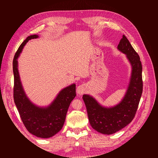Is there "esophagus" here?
Wrapping results in <instances>:
<instances>
[{
    "label": "esophagus",
    "instance_id": "obj_1",
    "mask_svg": "<svg viewBox=\"0 0 158 158\" xmlns=\"http://www.w3.org/2000/svg\"><path fill=\"white\" fill-rule=\"evenodd\" d=\"M86 92V86L84 84L80 85L77 88V93L79 95H82L83 94H84Z\"/></svg>",
    "mask_w": 158,
    "mask_h": 158
}]
</instances>
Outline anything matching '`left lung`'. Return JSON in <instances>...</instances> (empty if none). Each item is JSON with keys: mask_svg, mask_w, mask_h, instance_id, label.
<instances>
[{"mask_svg": "<svg viewBox=\"0 0 158 158\" xmlns=\"http://www.w3.org/2000/svg\"><path fill=\"white\" fill-rule=\"evenodd\" d=\"M117 49L126 56L132 71L125 95L116 105L104 106L93 96L83 94L88 119L92 128L103 135L118 132L132 122L138 109L143 92L142 64L140 57L130 43L123 35Z\"/></svg>", "mask_w": 158, "mask_h": 158, "instance_id": "left-lung-1", "label": "left lung"}]
</instances>
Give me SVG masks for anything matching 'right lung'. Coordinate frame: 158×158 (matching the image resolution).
<instances>
[{"label": "right lung", "instance_id": "obj_1", "mask_svg": "<svg viewBox=\"0 0 158 158\" xmlns=\"http://www.w3.org/2000/svg\"><path fill=\"white\" fill-rule=\"evenodd\" d=\"M39 37L38 35L28 36L15 53L13 61V98L26 128L33 135L47 139L54 136L62 128L70 104L76 96V85L73 83L60 90L55 99L47 106L36 105L28 98L20 79L18 59L29 40Z\"/></svg>", "mask_w": 158, "mask_h": 158}]
</instances>
